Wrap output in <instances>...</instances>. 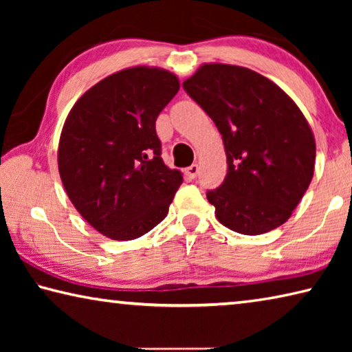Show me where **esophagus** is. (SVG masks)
I'll return each mask as SVG.
<instances>
[{"label": "esophagus", "mask_w": 352, "mask_h": 352, "mask_svg": "<svg viewBox=\"0 0 352 352\" xmlns=\"http://www.w3.org/2000/svg\"><path fill=\"white\" fill-rule=\"evenodd\" d=\"M199 170H200L199 164H192V166H189V168L186 169V175H189V178H195V177L199 175Z\"/></svg>", "instance_id": "1"}]
</instances>
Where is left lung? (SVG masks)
Listing matches in <instances>:
<instances>
[{
	"label": "left lung",
	"mask_w": 352,
	"mask_h": 352,
	"mask_svg": "<svg viewBox=\"0 0 352 352\" xmlns=\"http://www.w3.org/2000/svg\"><path fill=\"white\" fill-rule=\"evenodd\" d=\"M183 88L222 135L228 172L208 201L226 228L256 236L292 216L314 177L315 138L287 93L253 69L205 63Z\"/></svg>",
	"instance_id": "8db88e82"
}]
</instances>
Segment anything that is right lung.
<instances>
[{
    "label": "right lung",
    "mask_w": 352,
    "mask_h": 352,
    "mask_svg": "<svg viewBox=\"0 0 352 352\" xmlns=\"http://www.w3.org/2000/svg\"><path fill=\"white\" fill-rule=\"evenodd\" d=\"M178 90L168 69L126 68L93 85L68 113L57 153L63 188L109 239H136L168 216L183 175L163 163L155 121Z\"/></svg>",
    "instance_id": "obj_1"
}]
</instances>
